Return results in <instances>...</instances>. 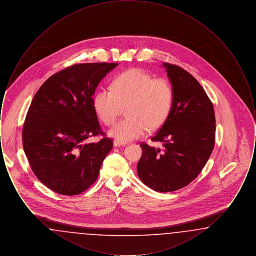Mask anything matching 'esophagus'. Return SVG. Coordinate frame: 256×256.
<instances>
[{
    "label": "esophagus",
    "mask_w": 256,
    "mask_h": 256,
    "mask_svg": "<svg viewBox=\"0 0 256 256\" xmlns=\"http://www.w3.org/2000/svg\"><path fill=\"white\" fill-rule=\"evenodd\" d=\"M113 145H114V146H124L126 144H124V143H121V142H119V141H117V140H114Z\"/></svg>",
    "instance_id": "1"
}]
</instances>
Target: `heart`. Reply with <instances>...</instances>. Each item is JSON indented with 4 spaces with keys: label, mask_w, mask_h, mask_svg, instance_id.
<instances>
[{
    "label": "heart",
    "mask_w": 256,
    "mask_h": 256,
    "mask_svg": "<svg viewBox=\"0 0 256 256\" xmlns=\"http://www.w3.org/2000/svg\"><path fill=\"white\" fill-rule=\"evenodd\" d=\"M174 93L170 82L154 78L140 69L117 74L111 88H102L95 94L93 106L98 118L112 126L126 106V116L113 126L110 135L126 143L141 137L146 130L161 126L170 115Z\"/></svg>",
    "instance_id": "heart-1"
}]
</instances>
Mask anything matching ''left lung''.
Instances as JSON below:
<instances>
[{"mask_svg":"<svg viewBox=\"0 0 256 256\" xmlns=\"http://www.w3.org/2000/svg\"><path fill=\"white\" fill-rule=\"evenodd\" d=\"M174 88L170 115L152 141L142 142L137 164L141 182L158 192H172L192 182L206 166L215 145L216 121L213 104L195 78L182 67L164 63Z\"/></svg>","mask_w":256,"mask_h":256,"instance_id":"1","label":"left lung"}]
</instances>
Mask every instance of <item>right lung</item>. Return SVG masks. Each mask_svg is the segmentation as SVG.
I'll use <instances>...</instances> for the list:
<instances>
[{
	"label": "right lung",
	"instance_id": "obj_1",
	"mask_svg": "<svg viewBox=\"0 0 256 256\" xmlns=\"http://www.w3.org/2000/svg\"><path fill=\"white\" fill-rule=\"evenodd\" d=\"M118 63L74 64L38 89L23 126V148L37 178L54 192L78 195L97 180L113 141L102 130L93 106L100 82ZM102 134L98 144H86Z\"/></svg>",
	"mask_w": 256,
	"mask_h": 256
}]
</instances>
